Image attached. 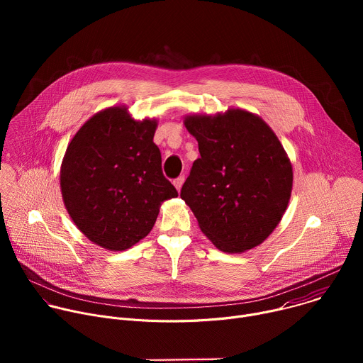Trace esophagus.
Segmentation results:
<instances>
[{
	"label": "esophagus",
	"mask_w": 363,
	"mask_h": 363,
	"mask_svg": "<svg viewBox=\"0 0 363 363\" xmlns=\"http://www.w3.org/2000/svg\"><path fill=\"white\" fill-rule=\"evenodd\" d=\"M184 181H185V177L184 175H181V177H178V178H175L174 179V185H175V188L179 191L181 189V186H182V184H184Z\"/></svg>",
	"instance_id": "34e87169"
}]
</instances>
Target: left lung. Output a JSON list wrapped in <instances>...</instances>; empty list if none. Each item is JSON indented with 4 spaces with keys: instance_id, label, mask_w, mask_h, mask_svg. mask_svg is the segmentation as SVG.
Masks as SVG:
<instances>
[{
    "instance_id": "left-lung-1",
    "label": "left lung",
    "mask_w": 363,
    "mask_h": 363,
    "mask_svg": "<svg viewBox=\"0 0 363 363\" xmlns=\"http://www.w3.org/2000/svg\"><path fill=\"white\" fill-rule=\"evenodd\" d=\"M199 158L181 189L201 231L217 248L241 252L262 244L280 223L293 171L267 123L241 109L189 116Z\"/></svg>"
}]
</instances>
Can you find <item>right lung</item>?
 I'll return each mask as SVG.
<instances>
[{"mask_svg":"<svg viewBox=\"0 0 363 363\" xmlns=\"http://www.w3.org/2000/svg\"><path fill=\"white\" fill-rule=\"evenodd\" d=\"M157 121H133L125 108L90 118L66 149L63 201L77 228L94 244L122 251L146 237L162 201L178 196L153 143Z\"/></svg>","mask_w":363,"mask_h":363,"instance_id":"add662e5","label":"right lung"}]
</instances>
